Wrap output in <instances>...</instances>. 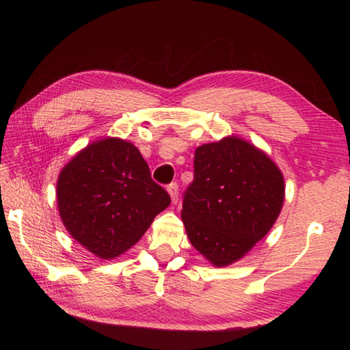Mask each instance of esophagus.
<instances>
[{
	"mask_svg": "<svg viewBox=\"0 0 350 350\" xmlns=\"http://www.w3.org/2000/svg\"><path fill=\"white\" fill-rule=\"evenodd\" d=\"M167 189H168V193L171 196V200H173V204H177V199H179V187H177V183L176 182L170 183Z\"/></svg>",
	"mask_w": 350,
	"mask_h": 350,
	"instance_id": "obj_1",
	"label": "esophagus"
}]
</instances>
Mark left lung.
<instances>
[{
    "label": "left lung",
    "mask_w": 350,
    "mask_h": 350,
    "mask_svg": "<svg viewBox=\"0 0 350 350\" xmlns=\"http://www.w3.org/2000/svg\"><path fill=\"white\" fill-rule=\"evenodd\" d=\"M281 170L236 135L196 148L182 221L191 245L216 267L236 262L273 227L284 204Z\"/></svg>",
    "instance_id": "left-lung-1"
}]
</instances>
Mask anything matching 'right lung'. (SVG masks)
Segmentation results:
<instances>
[{"label": "right lung", "mask_w": 350, "mask_h": 350, "mask_svg": "<svg viewBox=\"0 0 350 350\" xmlns=\"http://www.w3.org/2000/svg\"><path fill=\"white\" fill-rule=\"evenodd\" d=\"M58 213L69 234L100 259L129 250L170 205L131 142H92L64 165L57 182Z\"/></svg>", "instance_id": "1"}]
</instances>
